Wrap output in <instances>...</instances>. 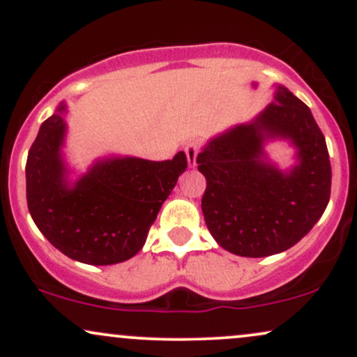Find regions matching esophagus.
I'll list each match as a JSON object with an SVG mask.
<instances>
[{"instance_id": "esophagus-1", "label": "esophagus", "mask_w": 357, "mask_h": 357, "mask_svg": "<svg viewBox=\"0 0 357 357\" xmlns=\"http://www.w3.org/2000/svg\"><path fill=\"white\" fill-rule=\"evenodd\" d=\"M199 149H202V142L199 141H190L186 144V147H184V153H186V158H188V165L191 167L196 166V158H198Z\"/></svg>"}]
</instances>
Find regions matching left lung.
I'll use <instances>...</instances> for the list:
<instances>
[{"mask_svg": "<svg viewBox=\"0 0 357 357\" xmlns=\"http://www.w3.org/2000/svg\"><path fill=\"white\" fill-rule=\"evenodd\" d=\"M285 138L298 162L282 172L263 146ZM206 178L204 221L220 247L240 257L285 252L312 230L331 198V161L312 112L287 87L252 122L213 137L198 154Z\"/></svg>", "mask_w": 357, "mask_h": 357, "instance_id": "obj_1", "label": "left lung"}]
</instances>
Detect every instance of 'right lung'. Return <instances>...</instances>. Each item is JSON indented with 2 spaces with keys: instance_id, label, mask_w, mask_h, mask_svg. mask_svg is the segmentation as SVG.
Returning <instances> with one entry per match:
<instances>
[{
  "instance_id": "right-lung-1",
  "label": "right lung",
  "mask_w": 357,
  "mask_h": 357,
  "mask_svg": "<svg viewBox=\"0 0 357 357\" xmlns=\"http://www.w3.org/2000/svg\"><path fill=\"white\" fill-rule=\"evenodd\" d=\"M65 112L61 102L30 147L28 210L45 238L72 260L121 264L144 247L162 203L186 171V154L179 151L169 161L104 158L72 183L61 154Z\"/></svg>"
}]
</instances>
